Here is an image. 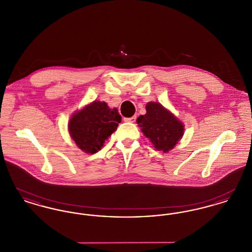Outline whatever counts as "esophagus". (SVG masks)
Masks as SVG:
<instances>
[{
  "label": "esophagus",
  "mask_w": 252,
  "mask_h": 252,
  "mask_svg": "<svg viewBox=\"0 0 252 252\" xmlns=\"http://www.w3.org/2000/svg\"><path fill=\"white\" fill-rule=\"evenodd\" d=\"M125 122H129V123H134L136 121V116H132L130 118H124Z\"/></svg>",
  "instance_id": "obj_1"
}]
</instances>
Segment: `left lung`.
Listing matches in <instances>:
<instances>
[{
    "label": "left lung",
    "instance_id": "left-lung-1",
    "mask_svg": "<svg viewBox=\"0 0 252 252\" xmlns=\"http://www.w3.org/2000/svg\"><path fill=\"white\" fill-rule=\"evenodd\" d=\"M146 114L137 119L144 135L149 138L158 151L168 152L183 135V125L159 103L149 102Z\"/></svg>",
    "mask_w": 252,
    "mask_h": 252
}]
</instances>
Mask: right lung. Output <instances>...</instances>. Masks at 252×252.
<instances>
[{"instance_id": "obj_1", "label": "right lung", "mask_w": 252, "mask_h": 252, "mask_svg": "<svg viewBox=\"0 0 252 252\" xmlns=\"http://www.w3.org/2000/svg\"><path fill=\"white\" fill-rule=\"evenodd\" d=\"M122 117L116 108L94 101L74 113L69 123V132L77 146L86 153L94 154L116 130Z\"/></svg>"}]
</instances>
